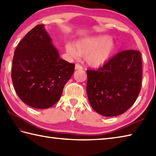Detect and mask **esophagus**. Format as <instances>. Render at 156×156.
<instances>
[{
	"instance_id": "34e87169",
	"label": "esophagus",
	"mask_w": 156,
	"mask_h": 156,
	"mask_svg": "<svg viewBox=\"0 0 156 156\" xmlns=\"http://www.w3.org/2000/svg\"><path fill=\"white\" fill-rule=\"evenodd\" d=\"M83 69V68H82L80 64L76 63L75 65V69Z\"/></svg>"
}]
</instances>
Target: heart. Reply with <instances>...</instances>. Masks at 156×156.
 Segmentation results:
<instances>
[{"instance_id":"heart-1","label":"heart","mask_w":156,"mask_h":156,"mask_svg":"<svg viewBox=\"0 0 156 156\" xmlns=\"http://www.w3.org/2000/svg\"><path fill=\"white\" fill-rule=\"evenodd\" d=\"M66 52L74 58L86 56V62L91 67L97 68L110 59L116 48V44L108 35L87 36L76 42L66 45Z\"/></svg>"}]
</instances>
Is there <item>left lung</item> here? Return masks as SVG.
<instances>
[{"label":"left lung","mask_w":156,"mask_h":156,"mask_svg":"<svg viewBox=\"0 0 156 156\" xmlns=\"http://www.w3.org/2000/svg\"><path fill=\"white\" fill-rule=\"evenodd\" d=\"M87 92L98 114L116 116L126 112L141 88L142 62L139 51L118 53L97 70H87Z\"/></svg>","instance_id":"left-lung-1"}]
</instances>
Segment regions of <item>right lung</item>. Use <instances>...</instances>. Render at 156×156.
I'll return each mask as SVG.
<instances>
[{
  "instance_id": "1",
  "label": "right lung",
  "mask_w": 156,
  "mask_h": 156,
  "mask_svg": "<svg viewBox=\"0 0 156 156\" xmlns=\"http://www.w3.org/2000/svg\"><path fill=\"white\" fill-rule=\"evenodd\" d=\"M51 41L44 25H37L14 52L11 78L15 92L23 103L34 108L55 104L74 72V63L59 58Z\"/></svg>"
}]
</instances>
